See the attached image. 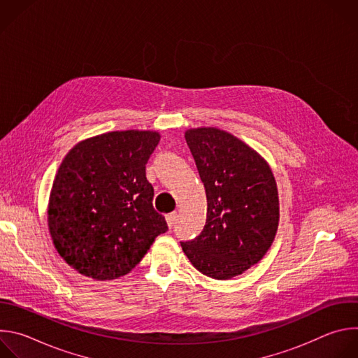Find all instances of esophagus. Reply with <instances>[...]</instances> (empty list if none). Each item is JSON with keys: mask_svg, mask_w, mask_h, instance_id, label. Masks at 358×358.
<instances>
[{"mask_svg": "<svg viewBox=\"0 0 358 358\" xmlns=\"http://www.w3.org/2000/svg\"><path fill=\"white\" fill-rule=\"evenodd\" d=\"M177 218H178L177 213H171V214L166 215V221H167V225H169L170 228H171V227H174V224L177 222Z\"/></svg>", "mask_w": 358, "mask_h": 358, "instance_id": "34e87169", "label": "esophagus"}]
</instances>
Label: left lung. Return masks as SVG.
Returning <instances> with one entry per match:
<instances>
[{
	"mask_svg": "<svg viewBox=\"0 0 358 358\" xmlns=\"http://www.w3.org/2000/svg\"><path fill=\"white\" fill-rule=\"evenodd\" d=\"M184 136L208 210L199 236L181 248L202 275L217 280L239 276L265 257L276 236V180L257 150L225 130L196 127Z\"/></svg>",
	"mask_w": 358,
	"mask_h": 358,
	"instance_id": "1",
	"label": "left lung"
}]
</instances>
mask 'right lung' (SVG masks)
Returning a JSON list of instances; mask_svg holds the SVG:
<instances>
[{
  "mask_svg": "<svg viewBox=\"0 0 358 358\" xmlns=\"http://www.w3.org/2000/svg\"><path fill=\"white\" fill-rule=\"evenodd\" d=\"M160 137L155 130L109 131L79 141L62 160L49 194L48 229L61 258L80 275H127L169 229L145 178Z\"/></svg>",
  "mask_w": 358,
  "mask_h": 358,
  "instance_id": "right-lung-1",
  "label": "right lung"
}]
</instances>
